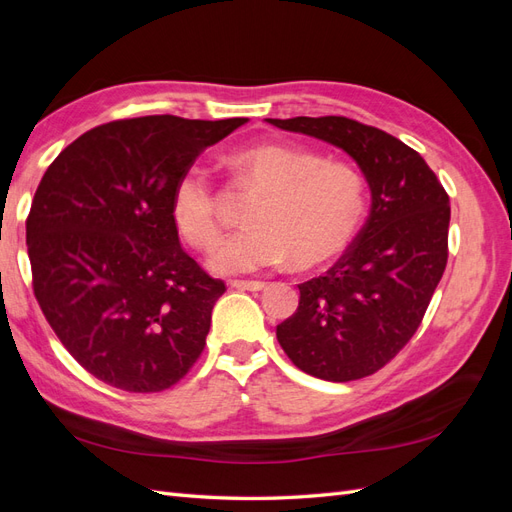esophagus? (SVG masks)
<instances>
[{
  "mask_svg": "<svg viewBox=\"0 0 512 512\" xmlns=\"http://www.w3.org/2000/svg\"><path fill=\"white\" fill-rule=\"evenodd\" d=\"M230 286L237 288V290H252V292H258V290H265L267 288L265 282H258V280H232Z\"/></svg>",
  "mask_w": 512,
  "mask_h": 512,
  "instance_id": "34e87169",
  "label": "esophagus"
}]
</instances>
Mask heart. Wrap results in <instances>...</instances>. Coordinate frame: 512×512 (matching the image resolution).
Segmentation results:
<instances>
[{"label": "heart", "mask_w": 512, "mask_h": 512, "mask_svg": "<svg viewBox=\"0 0 512 512\" xmlns=\"http://www.w3.org/2000/svg\"><path fill=\"white\" fill-rule=\"evenodd\" d=\"M235 164L262 196L247 224L218 239L209 269L220 275L280 267L288 258L301 269L342 254L365 218V183L346 162L294 145H258L239 151ZM170 218L185 241L205 247L218 232L209 170L185 166L170 194Z\"/></svg>", "instance_id": "obj_1"}]
</instances>
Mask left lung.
<instances>
[{
  "label": "left lung",
  "mask_w": 512,
  "mask_h": 512,
  "mask_svg": "<svg viewBox=\"0 0 512 512\" xmlns=\"http://www.w3.org/2000/svg\"><path fill=\"white\" fill-rule=\"evenodd\" d=\"M346 151L369 185V218L350 250L299 284V307L277 342L305 374L329 382L371 376L421 324L448 258V194L399 138L348 117L267 119Z\"/></svg>",
  "instance_id": "8db88e82"
}]
</instances>
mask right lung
<instances>
[{
	"label": "right lung",
	"instance_id": "add662e5",
	"mask_svg": "<svg viewBox=\"0 0 512 512\" xmlns=\"http://www.w3.org/2000/svg\"><path fill=\"white\" fill-rule=\"evenodd\" d=\"M247 119H121L46 168L27 218L34 292L91 376L130 393L179 382L205 348L226 286L183 252L170 218L181 170Z\"/></svg>",
	"mask_w": 512,
	"mask_h": 512
}]
</instances>
